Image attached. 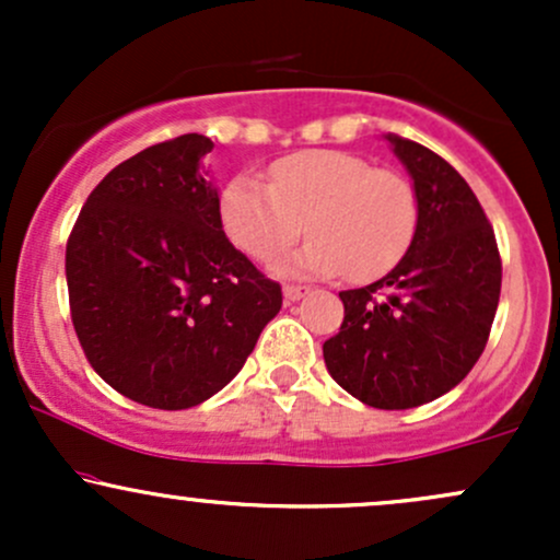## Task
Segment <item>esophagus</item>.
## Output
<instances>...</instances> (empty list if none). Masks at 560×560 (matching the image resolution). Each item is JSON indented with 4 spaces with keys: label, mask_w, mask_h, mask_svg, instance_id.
<instances>
[{
    "label": "esophagus",
    "mask_w": 560,
    "mask_h": 560,
    "mask_svg": "<svg viewBox=\"0 0 560 560\" xmlns=\"http://www.w3.org/2000/svg\"><path fill=\"white\" fill-rule=\"evenodd\" d=\"M307 292H311V287H302V284H287V287H284V300H287V302H298L300 298H305Z\"/></svg>",
    "instance_id": "obj_1"
}]
</instances>
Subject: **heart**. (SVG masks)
<instances>
[{"instance_id":"b5f03b06","label":"heart","mask_w":560,"mask_h":560,"mask_svg":"<svg viewBox=\"0 0 560 560\" xmlns=\"http://www.w3.org/2000/svg\"><path fill=\"white\" fill-rule=\"evenodd\" d=\"M271 184L236 176L221 195L229 240L249 258L276 262L307 226L313 240L289 271L371 281L397 266L419 229V197L402 173L339 150L276 160Z\"/></svg>"}]
</instances>
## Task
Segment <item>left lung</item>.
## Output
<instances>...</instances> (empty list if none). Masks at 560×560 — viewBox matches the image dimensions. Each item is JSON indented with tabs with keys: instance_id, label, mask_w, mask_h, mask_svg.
Returning <instances> with one entry per match:
<instances>
[{
	"instance_id": "left-lung-1",
	"label": "left lung",
	"mask_w": 560,
	"mask_h": 560,
	"mask_svg": "<svg viewBox=\"0 0 560 560\" xmlns=\"http://www.w3.org/2000/svg\"><path fill=\"white\" fill-rule=\"evenodd\" d=\"M413 176L419 229L384 279L339 292L345 320L324 342L334 382L382 410L432 402L485 352L503 262L477 195L419 141L387 133Z\"/></svg>"
}]
</instances>
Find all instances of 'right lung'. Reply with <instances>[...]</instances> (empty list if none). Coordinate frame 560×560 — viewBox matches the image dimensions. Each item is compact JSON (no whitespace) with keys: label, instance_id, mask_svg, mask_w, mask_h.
I'll list each match as a JSON object with an SVG mask.
<instances>
[{"label":"right lung","instance_id":"obj_1","mask_svg":"<svg viewBox=\"0 0 560 560\" xmlns=\"http://www.w3.org/2000/svg\"><path fill=\"white\" fill-rule=\"evenodd\" d=\"M202 133L160 141L107 173L68 236L73 329L92 369L128 400L184 410L240 374L281 307L223 234L199 173Z\"/></svg>","mask_w":560,"mask_h":560}]
</instances>
